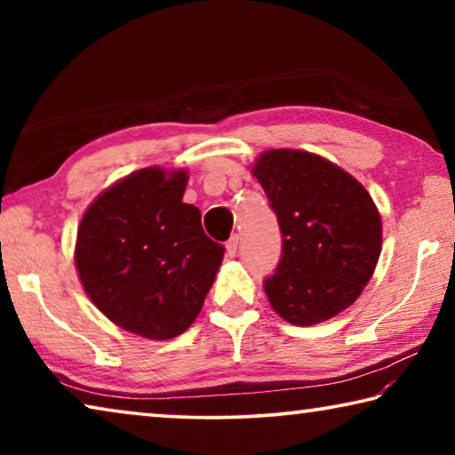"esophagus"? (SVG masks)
<instances>
[{"label":"esophagus","instance_id":"34e87169","mask_svg":"<svg viewBox=\"0 0 455 455\" xmlns=\"http://www.w3.org/2000/svg\"><path fill=\"white\" fill-rule=\"evenodd\" d=\"M236 252H238V236L235 235V236H230V241L227 243V257H236Z\"/></svg>","mask_w":455,"mask_h":455}]
</instances>
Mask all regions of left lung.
<instances>
[{"mask_svg": "<svg viewBox=\"0 0 455 455\" xmlns=\"http://www.w3.org/2000/svg\"><path fill=\"white\" fill-rule=\"evenodd\" d=\"M283 235V257L265 281L273 309L299 327L357 301L381 255V217L363 184L319 154L265 150L252 164Z\"/></svg>", "mask_w": 455, "mask_h": 455, "instance_id": "obj_1", "label": "left lung"}]
</instances>
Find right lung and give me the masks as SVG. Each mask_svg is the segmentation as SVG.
<instances>
[{
    "instance_id": "right-lung-1",
    "label": "right lung",
    "mask_w": 455,
    "mask_h": 455,
    "mask_svg": "<svg viewBox=\"0 0 455 455\" xmlns=\"http://www.w3.org/2000/svg\"><path fill=\"white\" fill-rule=\"evenodd\" d=\"M187 171L148 166L92 203L74 263L90 301L114 325L154 341L179 337L203 309L225 257L196 206L182 203Z\"/></svg>"
}]
</instances>
